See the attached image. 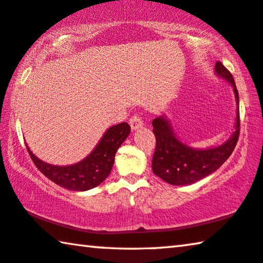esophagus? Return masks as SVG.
<instances>
[{
	"mask_svg": "<svg viewBox=\"0 0 263 263\" xmlns=\"http://www.w3.org/2000/svg\"><path fill=\"white\" fill-rule=\"evenodd\" d=\"M129 124H130L133 130H136V129L142 127L143 121H142V119H141V116L139 115V114H134V115L132 116V119L129 120Z\"/></svg>",
	"mask_w": 263,
	"mask_h": 263,
	"instance_id": "1",
	"label": "esophagus"
}]
</instances>
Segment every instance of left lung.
Wrapping results in <instances>:
<instances>
[{"instance_id":"8db88e82","label":"left lung","mask_w":263,"mask_h":263,"mask_svg":"<svg viewBox=\"0 0 263 263\" xmlns=\"http://www.w3.org/2000/svg\"><path fill=\"white\" fill-rule=\"evenodd\" d=\"M216 72L234 86L236 103H237L236 130L226 143L210 149H193L185 146L176 138L170 122L165 117H157L152 122L155 140H157L153 160H152V168L154 174L171 185L193 184L215 172L230 157L238 141V91L236 89L233 74L220 62L216 63Z\"/></svg>"}]
</instances>
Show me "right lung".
I'll list each match as a JSON object with an SVG mask.
<instances>
[{"instance_id":"right-lung-1","label":"right lung","mask_w":263,"mask_h":263,"mask_svg":"<svg viewBox=\"0 0 263 263\" xmlns=\"http://www.w3.org/2000/svg\"><path fill=\"white\" fill-rule=\"evenodd\" d=\"M130 133L127 122L112 125L95 148L92 153L83 161L71 166H53L37 159L27 147V151L36 168L55 184L72 191H86L105 180L111 172L115 154Z\"/></svg>"}]
</instances>
